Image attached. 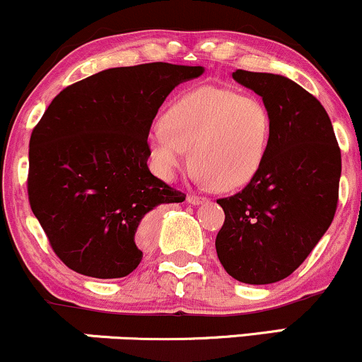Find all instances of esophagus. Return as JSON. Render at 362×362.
Segmentation results:
<instances>
[{
	"instance_id": "esophagus-1",
	"label": "esophagus",
	"mask_w": 362,
	"mask_h": 362,
	"mask_svg": "<svg viewBox=\"0 0 362 362\" xmlns=\"http://www.w3.org/2000/svg\"><path fill=\"white\" fill-rule=\"evenodd\" d=\"M206 201H207V199L202 197V195H195V194L187 195V202H189V204L199 206V204H202V202H206Z\"/></svg>"
}]
</instances>
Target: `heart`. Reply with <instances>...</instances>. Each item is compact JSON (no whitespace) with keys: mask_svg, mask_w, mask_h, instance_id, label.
Returning <instances> with one entry per match:
<instances>
[{"mask_svg":"<svg viewBox=\"0 0 362 362\" xmlns=\"http://www.w3.org/2000/svg\"><path fill=\"white\" fill-rule=\"evenodd\" d=\"M272 122L260 98L221 86L185 91L148 134L155 172L175 180L187 161L201 185L238 189L259 173L267 156Z\"/></svg>","mask_w":362,"mask_h":362,"instance_id":"heart-1","label":"heart"}]
</instances>
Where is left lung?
Returning a JSON list of instances; mask_svg holds the SVG:
<instances>
[{"instance_id":"obj_1","label":"left lung","mask_w":362,"mask_h":362,"mask_svg":"<svg viewBox=\"0 0 362 362\" xmlns=\"http://www.w3.org/2000/svg\"><path fill=\"white\" fill-rule=\"evenodd\" d=\"M233 78L260 95L272 122L267 156L242 192L218 199L224 223L216 252L224 271L245 284L291 276L337 211L342 160L327 110L298 83L236 69Z\"/></svg>"}]
</instances>
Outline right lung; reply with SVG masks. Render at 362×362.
Masks as SVG:
<instances>
[{
	"label": "right lung",
	"instance_id": "obj_1",
	"mask_svg": "<svg viewBox=\"0 0 362 362\" xmlns=\"http://www.w3.org/2000/svg\"><path fill=\"white\" fill-rule=\"evenodd\" d=\"M202 71L168 62L110 68L66 86L44 112L28 144V202L71 271L131 274L143 259L136 233L144 216L185 201L149 172L148 134L170 91Z\"/></svg>",
	"mask_w": 362,
	"mask_h": 362
}]
</instances>
